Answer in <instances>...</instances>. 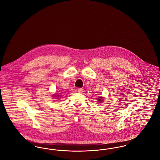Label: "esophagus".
Wrapping results in <instances>:
<instances>
[{"label": "esophagus", "mask_w": 160, "mask_h": 160, "mask_svg": "<svg viewBox=\"0 0 160 160\" xmlns=\"http://www.w3.org/2000/svg\"><path fill=\"white\" fill-rule=\"evenodd\" d=\"M77 91L79 93H82L83 92V89L82 88H78L77 89Z\"/></svg>", "instance_id": "34e87169"}]
</instances>
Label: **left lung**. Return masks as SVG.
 <instances>
[{
    "label": "left lung",
    "mask_w": 160,
    "mask_h": 160,
    "mask_svg": "<svg viewBox=\"0 0 160 160\" xmlns=\"http://www.w3.org/2000/svg\"><path fill=\"white\" fill-rule=\"evenodd\" d=\"M98 101H99V102H101V101H102V98H101V97H99V98H98Z\"/></svg>",
    "instance_id": "obj_1"
}]
</instances>
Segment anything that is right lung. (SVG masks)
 Here are the masks:
<instances>
[{"label":"right lung","instance_id":"obj_1","mask_svg":"<svg viewBox=\"0 0 160 160\" xmlns=\"http://www.w3.org/2000/svg\"><path fill=\"white\" fill-rule=\"evenodd\" d=\"M56 96H57V97H58V96H59L58 95H56Z\"/></svg>","mask_w":160,"mask_h":160}]
</instances>
